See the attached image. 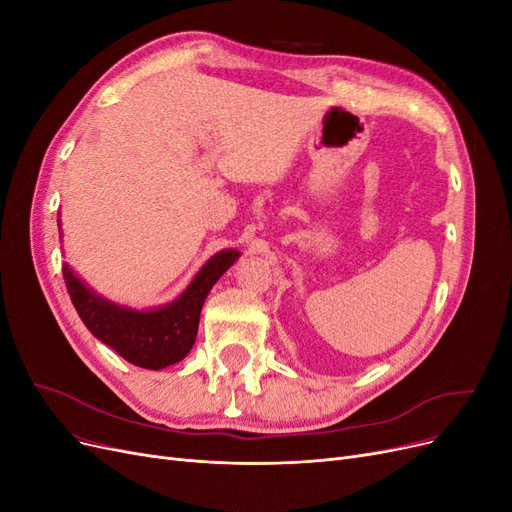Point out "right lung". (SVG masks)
<instances>
[{"mask_svg":"<svg viewBox=\"0 0 512 512\" xmlns=\"http://www.w3.org/2000/svg\"><path fill=\"white\" fill-rule=\"evenodd\" d=\"M237 258V250L218 252L205 262V267L175 301L141 312L106 301L87 288L68 265H64V280L76 312L91 335L132 365L164 369L185 359L192 350L207 294Z\"/></svg>","mask_w":512,"mask_h":512,"instance_id":"1","label":"right lung"}]
</instances>
